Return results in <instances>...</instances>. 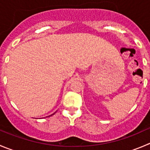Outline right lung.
Masks as SVG:
<instances>
[{
  "mask_svg": "<svg viewBox=\"0 0 150 150\" xmlns=\"http://www.w3.org/2000/svg\"><path fill=\"white\" fill-rule=\"evenodd\" d=\"M54 113H55V112H54ZM54 114H52V115H54ZM51 115H49V116H51Z\"/></svg>",
  "mask_w": 150,
  "mask_h": 150,
  "instance_id": "1",
  "label": "right lung"
}]
</instances>
